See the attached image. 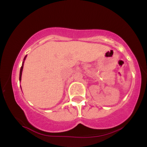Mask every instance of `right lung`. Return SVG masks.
Wrapping results in <instances>:
<instances>
[{"label": "right lung", "instance_id": "obj_1", "mask_svg": "<svg viewBox=\"0 0 147 147\" xmlns=\"http://www.w3.org/2000/svg\"><path fill=\"white\" fill-rule=\"evenodd\" d=\"M26 57L27 55L24 57V59H23V63H22V66L21 68V70H20V75H19V81L21 80V75H22V71H23V63H24V61L25 60V59H26Z\"/></svg>", "mask_w": 147, "mask_h": 147}]
</instances>
